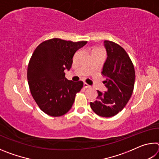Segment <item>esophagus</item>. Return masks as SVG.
<instances>
[{
  "label": "esophagus",
  "mask_w": 159,
  "mask_h": 159,
  "mask_svg": "<svg viewBox=\"0 0 159 159\" xmlns=\"http://www.w3.org/2000/svg\"><path fill=\"white\" fill-rule=\"evenodd\" d=\"M83 87H84L85 88H90V85L87 84L86 83H83Z\"/></svg>",
  "instance_id": "34e87169"
}]
</instances>
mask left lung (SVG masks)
Wrapping results in <instances>:
<instances>
[{
	"mask_svg": "<svg viewBox=\"0 0 159 159\" xmlns=\"http://www.w3.org/2000/svg\"><path fill=\"white\" fill-rule=\"evenodd\" d=\"M104 43L107 58L102 74L107 78L103 83L107 90H98V98L90 102V107L99 116L111 117L121 111L131 98L135 72L130 57L121 46L109 41Z\"/></svg>",
	"mask_w": 159,
	"mask_h": 159,
	"instance_id": "left-lung-1",
	"label": "left lung"
}]
</instances>
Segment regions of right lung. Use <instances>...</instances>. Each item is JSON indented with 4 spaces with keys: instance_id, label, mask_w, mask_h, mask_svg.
Listing matches in <instances>:
<instances>
[{
    "instance_id": "1",
    "label": "right lung",
    "mask_w": 159,
    "mask_h": 159,
    "mask_svg": "<svg viewBox=\"0 0 159 159\" xmlns=\"http://www.w3.org/2000/svg\"><path fill=\"white\" fill-rule=\"evenodd\" d=\"M86 43L52 39L41 43L32 54L27 69L29 89L46 114L61 116L71 109L83 83L66 79L64 71L71 69L75 52Z\"/></svg>"
}]
</instances>
